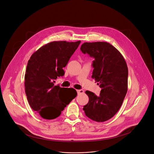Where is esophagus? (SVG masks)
I'll use <instances>...</instances> for the list:
<instances>
[{"mask_svg": "<svg viewBox=\"0 0 154 154\" xmlns=\"http://www.w3.org/2000/svg\"><path fill=\"white\" fill-rule=\"evenodd\" d=\"M77 92L78 94H81L84 93V91L83 90H77Z\"/></svg>", "mask_w": 154, "mask_h": 154, "instance_id": "34e87169", "label": "esophagus"}]
</instances>
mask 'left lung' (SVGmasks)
I'll list each match as a JSON object with an SVG mask.
<instances>
[{"instance_id":"obj_1","label":"left lung","mask_w":154,"mask_h":154,"mask_svg":"<svg viewBox=\"0 0 154 154\" xmlns=\"http://www.w3.org/2000/svg\"><path fill=\"white\" fill-rule=\"evenodd\" d=\"M81 51L94 57L92 78L101 88L100 95L86 91L89 101L83 106L85 115L104 122L118 112L128 89V68L120 52L106 42H84Z\"/></svg>"}]
</instances>
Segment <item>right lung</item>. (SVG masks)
<instances>
[{
	"label": "right lung",
	"mask_w": 154,
	"mask_h": 154,
	"mask_svg": "<svg viewBox=\"0 0 154 154\" xmlns=\"http://www.w3.org/2000/svg\"><path fill=\"white\" fill-rule=\"evenodd\" d=\"M80 41H52L35 52L28 61L25 74V91L31 108L42 118L58 117L66 105L77 96L73 88H61L54 83L64 74L63 69L79 47ZM73 92L69 94L68 90ZM69 95L67 102L63 100Z\"/></svg>",
	"instance_id": "obj_1"
}]
</instances>
